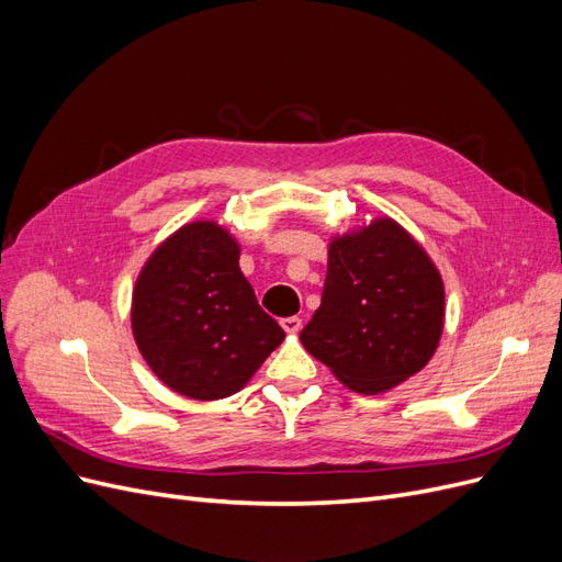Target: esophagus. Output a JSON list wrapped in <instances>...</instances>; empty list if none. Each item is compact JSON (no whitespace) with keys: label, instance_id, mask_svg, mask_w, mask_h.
<instances>
[{"label":"esophagus","instance_id":"1","mask_svg":"<svg viewBox=\"0 0 562 562\" xmlns=\"http://www.w3.org/2000/svg\"><path fill=\"white\" fill-rule=\"evenodd\" d=\"M281 328H283L285 333L295 335V333L302 328V318H297V316H285V318H281Z\"/></svg>","mask_w":562,"mask_h":562}]
</instances>
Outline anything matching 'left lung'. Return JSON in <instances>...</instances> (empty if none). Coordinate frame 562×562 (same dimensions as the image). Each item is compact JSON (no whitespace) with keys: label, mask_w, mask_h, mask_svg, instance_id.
<instances>
[{"label":"left lung","mask_w":562,"mask_h":562,"mask_svg":"<svg viewBox=\"0 0 562 562\" xmlns=\"http://www.w3.org/2000/svg\"><path fill=\"white\" fill-rule=\"evenodd\" d=\"M443 318V279L427 250L378 217L330 241L321 307L300 339L345 386L375 396L431 361Z\"/></svg>","instance_id":"8db88e82"}]
</instances>
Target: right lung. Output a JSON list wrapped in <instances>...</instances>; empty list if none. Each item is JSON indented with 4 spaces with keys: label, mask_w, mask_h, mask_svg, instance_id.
I'll use <instances>...</instances> for the list:
<instances>
[{
    "label": "right lung",
    "mask_w": 562,
    "mask_h": 562,
    "mask_svg": "<svg viewBox=\"0 0 562 562\" xmlns=\"http://www.w3.org/2000/svg\"><path fill=\"white\" fill-rule=\"evenodd\" d=\"M239 255V241L225 227L196 220L159 244L135 281V345L180 396L236 394L283 342L285 333L241 274Z\"/></svg>",
    "instance_id": "right-lung-1"
}]
</instances>
